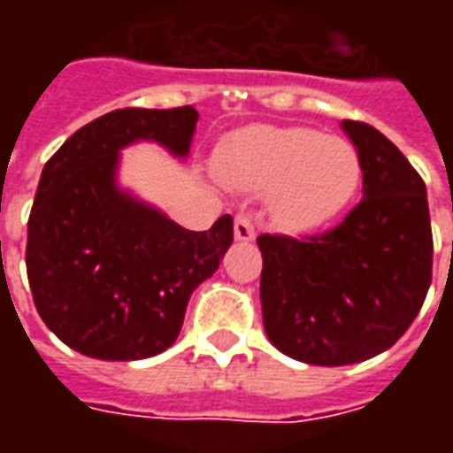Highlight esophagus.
Wrapping results in <instances>:
<instances>
[{
	"label": "esophagus",
	"instance_id": "34e87169",
	"mask_svg": "<svg viewBox=\"0 0 453 453\" xmlns=\"http://www.w3.org/2000/svg\"><path fill=\"white\" fill-rule=\"evenodd\" d=\"M235 240H240V242L255 240V226H252V218L247 213H237L235 216Z\"/></svg>",
	"mask_w": 453,
	"mask_h": 453
}]
</instances>
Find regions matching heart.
Returning <instances> with one entry per match:
<instances>
[{
	"mask_svg": "<svg viewBox=\"0 0 453 453\" xmlns=\"http://www.w3.org/2000/svg\"><path fill=\"white\" fill-rule=\"evenodd\" d=\"M216 169L227 187L269 191V213L291 233L330 223L361 187L357 148L311 128L240 130L220 145Z\"/></svg>",
	"mask_w": 453,
	"mask_h": 453,
	"instance_id": "1",
	"label": "heart"
}]
</instances>
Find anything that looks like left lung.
<instances>
[{"label":"left lung","instance_id":"1","mask_svg":"<svg viewBox=\"0 0 453 453\" xmlns=\"http://www.w3.org/2000/svg\"><path fill=\"white\" fill-rule=\"evenodd\" d=\"M361 157V201L323 235L257 237L262 318L291 359L344 366L405 334L432 284L427 188L380 130L342 120Z\"/></svg>","mask_w":453,"mask_h":453}]
</instances>
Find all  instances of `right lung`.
<instances>
[{"instance_id":"right-lung-1","label":"right lung","mask_w":453,"mask_h":453,"mask_svg":"<svg viewBox=\"0 0 453 453\" xmlns=\"http://www.w3.org/2000/svg\"><path fill=\"white\" fill-rule=\"evenodd\" d=\"M194 106L119 109L45 162L28 216L26 272L48 330L84 357L138 361L179 337L194 288L233 245V218L194 233L116 184L120 150L155 140L187 157Z\"/></svg>"}]
</instances>
